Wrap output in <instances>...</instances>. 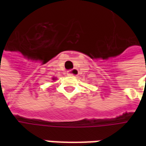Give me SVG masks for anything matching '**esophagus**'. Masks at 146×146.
I'll use <instances>...</instances> for the list:
<instances>
[{"label": "esophagus", "instance_id": "obj_1", "mask_svg": "<svg viewBox=\"0 0 146 146\" xmlns=\"http://www.w3.org/2000/svg\"><path fill=\"white\" fill-rule=\"evenodd\" d=\"M78 74H79V71H78V70L77 69H73V70H68L67 71V75H70V76H78Z\"/></svg>", "mask_w": 146, "mask_h": 146}]
</instances>
